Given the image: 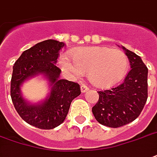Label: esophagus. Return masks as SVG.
I'll return each instance as SVG.
<instances>
[{
    "mask_svg": "<svg viewBox=\"0 0 157 157\" xmlns=\"http://www.w3.org/2000/svg\"><path fill=\"white\" fill-rule=\"evenodd\" d=\"M88 90H89V89H88V87L86 85H82V86H81V91H82V93H85V92L87 91Z\"/></svg>",
    "mask_w": 157,
    "mask_h": 157,
    "instance_id": "34e87169",
    "label": "esophagus"
}]
</instances>
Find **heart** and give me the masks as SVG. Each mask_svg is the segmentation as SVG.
Returning <instances> with one entry per match:
<instances>
[{
  "mask_svg": "<svg viewBox=\"0 0 157 157\" xmlns=\"http://www.w3.org/2000/svg\"><path fill=\"white\" fill-rule=\"evenodd\" d=\"M71 57L61 56L59 65L73 78H80L87 71L91 84L99 88L114 86L123 78L128 68V58L121 50L106 46L82 47L70 53Z\"/></svg>",
  "mask_w": 157,
  "mask_h": 157,
  "instance_id": "obj_1",
  "label": "heart"
}]
</instances>
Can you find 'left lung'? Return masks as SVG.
<instances>
[{"label": "left lung", "instance_id": "1", "mask_svg": "<svg viewBox=\"0 0 157 157\" xmlns=\"http://www.w3.org/2000/svg\"><path fill=\"white\" fill-rule=\"evenodd\" d=\"M131 64L122 84L111 90L98 91L99 100L92 107L96 120L101 125L117 128L136 120L147 100L148 69L141 58L121 46Z\"/></svg>", "mask_w": 157, "mask_h": 157}]
</instances>
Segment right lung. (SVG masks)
<instances>
[{"label":"right lung","instance_id":"right-lung-1","mask_svg":"<svg viewBox=\"0 0 157 157\" xmlns=\"http://www.w3.org/2000/svg\"><path fill=\"white\" fill-rule=\"evenodd\" d=\"M65 43L49 39L22 52L13 66L10 96L20 117L37 128L50 130L61 125L73 100L81 94L77 83L60 78L61 71L56 64ZM40 75L48 81L49 91L37 102L23 96L21 86L25 81Z\"/></svg>","mask_w":157,"mask_h":157}]
</instances>
